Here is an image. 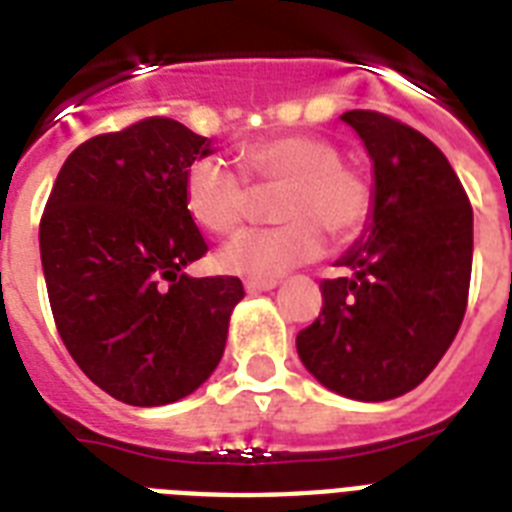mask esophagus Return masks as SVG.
<instances>
[{"instance_id": "esophagus-1", "label": "esophagus", "mask_w": 512, "mask_h": 512, "mask_svg": "<svg viewBox=\"0 0 512 512\" xmlns=\"http://www.w3.org/2000/svg\"><path fill=\"white\" fill-rule=\"evenodd\" d=\"M279 287V281L276 279H247L244 281V289H247L249 295H257V292H271V289Z\"/></svg>"}]
</instances>
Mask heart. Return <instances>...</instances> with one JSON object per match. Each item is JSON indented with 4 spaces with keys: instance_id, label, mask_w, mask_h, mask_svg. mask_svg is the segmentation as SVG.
Listing matches in <instances>:
<instances>
[{
    "instance_id": "1",
    "label": "heart",
    "mask_w": 512,
    "mask_h": 512,
    "mask_svg": "<svg viewBox=\"0 0 512 512\" xmlns=\"http://www.w3.org/2000/svg\"><path fill=\"white\" fill-rule=\"evenodd\" d=\"M244 172L257 191H279L273 212L284 223L249 228L220 252L225 271L249 279H276L324 252L327 236L353 239L372 212V188L361 172L342 164L340 148L319 135H284L249 146ZM185 207L207 231L231 233L255 209L246 177L217 156H201L185 172Z\"/></svg>"
}]
</instances>
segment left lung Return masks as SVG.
Segmentation results:
<instances>
[{
    "label": "left lung",
    "instance_id": "obj_1",
    "mask_svg": "<svg viewBox=\"0 0 512 512\" xmlns=\"http://www.w3.org/2000/svg\"><path fill=\"white\" fill-rule=\"evenodd\" d=\"M372 159L361 239L321 281L319 319L297 335L305 369L356 401H390L428 377L462 324L473 268V209L452 164L422 132L348 111Z\"/></svg>",
    "mask_w": 512,
    "mask_h": 512
}]
</instances>
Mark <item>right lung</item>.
I'll return each instance as SVG.
<instances>
[{
  "label": "right lung",
  "instance_id": "obj_1",
  "mask_svg": "<svg viewBox=\"0 0 512 512\" xmlns=\"http://www.w3.org/2000/svg\"><path fill=\"white\" fill-rule=\"evenodd\" d=\"M212 140L151 116L68 156L39 223L60 340L116 401L164 406L215 372L244 287L193 279L207 241L185 207V172Z\"/></svg>",
  "mask_w": 512,
  "mask_h": 512
}]
</instances>
